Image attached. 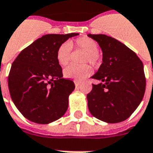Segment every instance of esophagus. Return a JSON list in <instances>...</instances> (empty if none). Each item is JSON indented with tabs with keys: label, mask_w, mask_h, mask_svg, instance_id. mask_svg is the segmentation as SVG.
<instances>
[{
	"label": "esophagus",
	"mask_w": 153,
	"mask_h": 153,
	"mask_svg": "<svg viewBox=\"0 0 153 153\" xmlns=\"http://www.w3.org/2000/svg\"><path fill=\"white\" fill-rule=\"evenodd\" d=\"M74 85H75V86H79L80 85V83L78 81H74Z\"/></svg>",
	"instance_id": "esophagus-1"
}]
</instances>
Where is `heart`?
Instances as JSON below:
<instances>
[{"instance_id": "b5f03b06", "label": "heart", "mask_w": 153, "mask_h": 153, "mask_svg": "<svg viewBox=\"0 0 153 153\" xmlns=\"http://www.w3.org/2000/svg\"><path fill=\"white\" fill-rule=\"evenodd\" d=\"M72 43L64 42L57 48L56 60L61 66H66L71 59ZM74 45L77 49L85 52L83 57V62H90L92 66H97L101 61V56L98 52V45L95 40L86 36H82L74 40ZM91 73V67L88 64L80 67L70 65L63 70V75L68 79L81 80Z\"/></svg>"}]
</instances>
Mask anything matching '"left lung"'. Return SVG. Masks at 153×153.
I'll return each mask as SVG.
<instances>
[{
    "label": "left lung",
    "instance_id": "8db88e82",
    "mask_svg": "<svg viewBox=\"0 0 153 153\" xmlns=\"http://www.w3.org/2000/svg\"><path fill=\"white\" fill-rule=\"evenodd\" d=\"M102 51V63L91 78L87 95L91 113L102 121L114 124L127 119L144 97L146 77L143 63L137 55L118 40L105 34H88Z\"/></svg>",
    "mask_w": 153,
    "mask_h": 153
}]
</instances>
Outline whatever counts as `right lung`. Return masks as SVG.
<instances>
[{"label":"right lung","instance_id":"right-lung-1","mask_svg":"<svg viewBox=\"0 0 153 153\" xmlns=\"http://www.w3.org/2000/svg\"><path fill=\"white\" fill-rule=\"evenodd\" d=\"M79 34H45L22 51L12 64L8 88L24 118L37 124L51 123L66 113L74 81L62 78L56 51Z\"/></svg>","mask_w":153,"mask_h":153}]
</instances>
